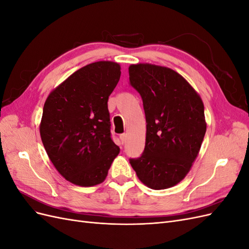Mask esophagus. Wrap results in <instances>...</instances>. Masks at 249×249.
<instances>
[{"instance_id": "esophagus-1", "label": "esophagus", "mask_w": 249, "mask_h": 249, "mask_svg": "<svg viewBox=\"0 0 249 249\" xmlns=\"http://www.w3.org/2000/svg\"><path fill=\"white\" fill-rule=\"evenodd\" d=\"M119 138H120V140H122V142L124 143V142L125 141V139H126V134H125V133L122 134V135H120V136H119Z\"/></svg>"}]
</instances>
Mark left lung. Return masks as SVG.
Segmentation results:
<instances>
[{
	"mask_svg": "<svg viewBox=\"0 0 249 249\" xmlns=\"http://www.w3.org/2000/svg\"><path fill=\"white\" fill-rule=\"evenodd\" d=\"M129 74L146 119L144 150L130 163L143 184L166 189L179 183L196 159L207 130L205 108L189 83L167 67L133 64Z\"/></svg>",
	"mask_w": 249,
	"mask_h": 249,
	"instance_id": "obj_1",
	"label": "left lung"
}]
</instances>
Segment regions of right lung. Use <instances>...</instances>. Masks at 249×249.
<instances>
[{
  "instance_id": "add662e5",
  "label": "right lung",
  "mask_w": 249,
  "mask_h": 249,
  "mask_svg": "<svg viewBox=\"0 0 249 249\" xmlns=\"http://www.w3.org/2000/svg\"><path fill=\"white\" fill-rule=\"evenodd\" d=\"M120 78L110 61L74 71L44 103L40 136L47 154L65 179L90 187L104 182L119 147L111 136L108 99Z\"/></svg>"
}]
</instances>
